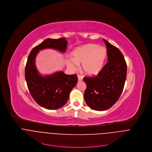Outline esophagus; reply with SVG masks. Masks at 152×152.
<instances>
[{"label": "esophagus", "mask_w": 152, "mask_h": 152, "mask_svg": "<svg viewBox=\"0 0 152 152\" xmlns=\"http://www.w3.org/2000/svg\"><path fill=\"white\" fill-rule=\"evenodd\" d=\"M83 78V77L82 75H81L80 74H78V81H82Z\"/></svg>", "instance_id": "34e87169"}]
</instances>
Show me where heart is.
<instances>
[{"label": "heart", "mask_w": 152, "mask_h": 152, "mask_svg": "<svg viewBox=\"0 0 152 152\" xmlns=\"http://www.w3.org/2000/svg\"><path fill=\"white\" fill-rule=\"evenodd\" d=\"M72 60H68V66L75 69L77 64H81L83 71L88 75L97 74L102 69L107 57V51L102 47L88 44L76 48L72 52Z\"/></svg>", "instance_id": "heart-1"}]
</instances>
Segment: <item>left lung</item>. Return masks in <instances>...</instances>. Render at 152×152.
Returning a JSON list of instances; mask_svg holds the SVG:
<instances>
[{
  "mask_svg": "<svg viewBox=\"0 0 152 152\" xmlns=\"http://www.w3.org/2000/svg\"><path fill=\"white\" fill-rule=\"evenodd\" d=\"M103 40L108 62L96 75L83 78L87 84L84 100L90 108L96 111L106 110L118 101L126 79L127 65L124 55L116 47Z\"/></svg>",
  "mask_w": 152,
  "mask_h": 152,
  "instance_id": "8db88e82",
  "label": "left lung"
}]
</instances>
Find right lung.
<instances>
[{"instance_id":"1","label":"right lung","mask_w":152,"mask_h":152,"mask_svg":"<svg viewBox=\"0 0 152 152\" xmlns=\"http://www.w3.org/2000/svg\"><path fill=\"white\" fill-rule=\"evenodd\" d=\"M67 44L64 38H48L35 47L28 56L25 78L28 91L38 104L48 110L60 108L67 102L71 91L77 83L78 77L77 74L66 75L63 72L42 77L35 66V57L39 50L47 48L65 52Z\"/></svg>"}]
</instances>
